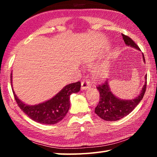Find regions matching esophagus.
Instances as JSON below:
<instances>
[{"label": "esophagus", "mask_w": 157, "mask_h": 157, "mask_svg": "<svg viewBox=\"0 0 157 157\" xmlns=\"http://www.w3.org/2000/svg\"><path fill=\"white\" fill-rule=\"evenodd\" d=\"M81 85L82 90H86L87 89L89 88V81L88 79H84V80L82 82Z\"/></svg>", "instance_id": "1"}]
</instances>
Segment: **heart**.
<instances>
[{
	"label": "heart",
	"instance_id": "b5f03b06",
	"mask_svg": "<svg viewBox=\"0 0 157 157\" xmlns=\"http://www.w3.org/2000/svg\"><path fill=\"white\" fill-rule=\"evenodd\" d=\"M91 63V62H89L88 63H87V65L90 66ZM106 73H107V71H106L105 68H103L102 67L95 68L94 70V71H93V74H94V75L97 78H105L106 75Z\"/></svg>",
	"mask_w": 157,
	"mask_h": 157
}]
</instances>
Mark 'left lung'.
<instances>
[{
	"label": "left lung",
	"mask_w": 157,
	"mask_h": 157,
	"mask_svg": "<svg viewBox=\"0 0 157 157\" xmlns=\"http://www.w3.org/2000/svg\"><path fill=\"white\" fill-rule=\"evenodd\" d=\"M124 43L128 46L140 50L139 46L135 44V42L124 34H122ZM143 62L145 63L144 55L143 54ZM145 82L140 94L134 99L123 100L117 98L111 92L109 84L106 80L104 83L99 85L97 89L100 93V101L98 106L95 109V113L100 117L101 118L107 121H116L124 118L128 115L129 113L134 110V109L139 105L144 96L146 85H147V75L145 76Z\"/></svg>",
	"instance_id": "8db88e82"
}]
</instances>
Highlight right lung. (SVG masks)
I'll return each instance as SVG.
<instances>
[{"label":"right lung","mask_w":157,"mask_h":157,"mask_svg":"<svg viewBox=\"0 0 157 157\" xmlns=\"http://www.w3.org/2000/svg\"><path fill=\"white\" fill-rule=\"evenodd\" d=\"M12 74L11 85L12 87ZM80 82L66 85L51 99L35 105H28L18 99L12 89L16 102L18 107L28 115L29 118L36 123L53 124L59 122L66 116L70 107V96L72 94L79 91Z\"/></svg>","instance_id":"1"}]
</instances>
